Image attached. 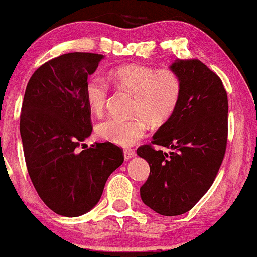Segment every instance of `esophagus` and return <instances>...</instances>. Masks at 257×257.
I'll list each match as a JSON object with an SVG mask.
<instances>
[{
    "mask_svg": "<svg viewBox=\"0 0 257 257\" xmlns=\"http://www.w3.org/2000/svg\"><path fill=\"white\" fill-rule=\"evenodd\" d=\"M135 156H136L135 150H131V149H126V150H124V158H125L126 160L131 159V158H133Z\"/></svg>",
    "mask_w": 257,
    "mask_h": 257,
    "instance_id": "34e87169",
    "label": "esophagus"
}]
</instances>
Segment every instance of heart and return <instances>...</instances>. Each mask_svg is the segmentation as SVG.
<instances>
[{
  "label": "heart",
  "instance_id": "b5f03b06",
  "mask_svg": "<svg viewBox=\"0 0 257 257\" xmlns=\"http://www.w3.org/2000/svg\"><path fill=\"white\" fill-rule=\"evenodd\" d=\"M111 82L136 96L130 119L110 118L97 126V135L120 146H132L146 135L147 121L166 122L177 111L182 94V82L172 70H159L130 64L111 70ZM108 84L100 76H91L85 84V100L91 112L100 117L106 108Z\"/></svg>",
  "mask_w": 257,
  "mask_h": 257
}]
</instances>
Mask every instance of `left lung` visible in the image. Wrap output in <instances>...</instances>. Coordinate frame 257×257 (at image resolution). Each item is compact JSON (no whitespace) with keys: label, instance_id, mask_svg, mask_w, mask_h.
<instances>
[{"label":"left lung","instance_id":"8db88e82","mask_svg":"<svg viewBox=\"0 0 257 257\" xmlns=\"http://www.w3.org/2000/svg\"><path fill=\"white\" fill-rule=\"evenodd\" d=\"M182 94L174 114L137 154L150 165L140 187L143 202L165 216L191 210L215 180L228 136V98L220 77L199 59H177ZM153 145L171 148L170 153Z\"/></svg>","mask_w":257,"mask_h":257}]
</instances>
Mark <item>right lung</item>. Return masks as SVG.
<instances>
[{
    "mask_svg": "<svg viewBox=\"0 0 257 257\" xmlns=\"http://www.w3.org/2000/svg\"><path fill=\"white\" fill-rule=\"evenodd\" d=\"M103 58L69 52L50 59L33 73L24 93L20 132L28 173L45 205L63 216L92 209L124 161L122 150L110 142L78 151L92 132L84 89Z\"/></svg>",
    "mask_w": 257,
    "mask_h": 257,
    "instance_id": "right-lung-1",
    "label": "right lung"
}]
</instances>
